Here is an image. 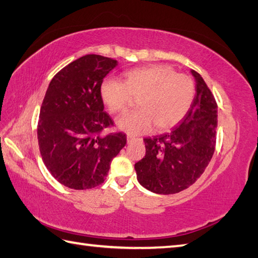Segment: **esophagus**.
Wrapping results in <instances>:
<instances>
[{
	"label": "esophagus",
	"instance_id": "34e87169",
	"mask_svg": "<svg viewBox=\"0 0 258 258\" xmlns=\"http://www.w3.org/2000/svg\"><path fill=\"white\" fill-rule=\"evenodd\" d=\"M126 140H127V143L128 144H131L132 143V142H134V141H142V139H139V138H134V136H131V135H127V138H126Z\"/></svg>",
	"mask_w": 258,
	"mask_h": 258
}]
</instances>
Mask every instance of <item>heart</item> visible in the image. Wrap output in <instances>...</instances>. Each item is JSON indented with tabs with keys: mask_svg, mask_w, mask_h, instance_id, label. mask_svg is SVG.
<instances>
[{
	"mask_svg": "<svg viewBox=\"0 0 258 258\" xmlns=\"http://www.w3.org/2000/svg\"><path fill=\"white\" fill-rule=\"evenodd\" d=\"M100 96L109 112H124L133 97L139 109L120 116L117 128L124 133H149L174 127L187 114L195 97V84L189 76L177 74L168 65H150L127 71L123 82L105 79Z\"/></svg>",
	"mask_w": 258,
	"mask_h": 258,
	"instance_id": "b5f03b06",
	"label": "heart"
}]
</instances>
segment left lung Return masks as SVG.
I'll list each match as a JSON object with an SVG mask.
<instances>
[{"instance_id": "8db88e82", "label": "left lung", "mask_w": 258, "mask_h": 258, "mask_svg": "<svg viewBox=\"0 0 258 258\" xmlns=\"http://www.w3.org/2000/svg\"><path fill=\"white\" fill-rule=\"evenodd\" d=\"M196 95L172 132L144 139L146 154L135 164L140 184L156 194H175L194 184L211 162L216 142L217 104L202 76L191 70Z\"/></svg>"}]
</instances>
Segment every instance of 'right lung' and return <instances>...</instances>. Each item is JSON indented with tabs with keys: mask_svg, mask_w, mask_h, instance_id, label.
I'll return each instance as SVG.
<instances>
[{
	"mask_svg": "<svg viewBox=\"0 0 258 258\" xmlns=\"http://www.w3.org/2000/svg\"><path fill=\"white\" fill-rule=\"evenodd\" d=\"M117 61L87 54L54 76L43 100L37 140L42 160L58 183L89 189L104 182L126 144L123 133L101 136L113 125L100 96L103 79Z\"/></svg>",
	"mask_w": 258,
	"mask_h": 258,
	"instance_id": "obj_1",
	"label": "right lung"
}]
</instances>
